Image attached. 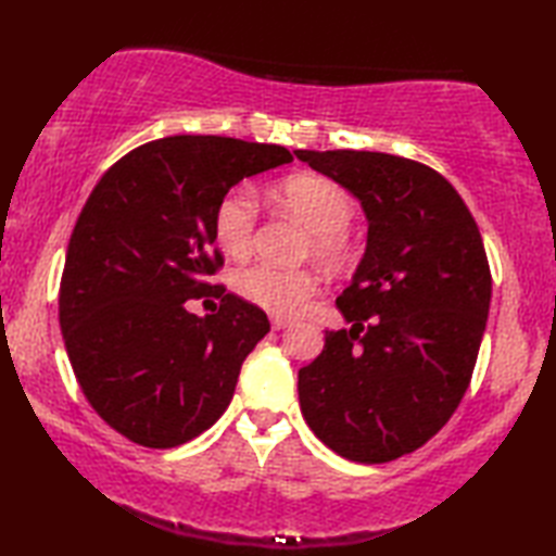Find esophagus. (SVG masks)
Masks as SVG:
<instances>
[{
  "label": "esophagus",
  "mask_w": 556,
  "mask_h": 556,
  "mask_svg": "<svg viewBox=\"0 0 556 556\" xmlns=\"http://www.w3.org/2000/svg\"><path fill=\"white\" fill-rule=\"evenodd\" d=\"M270 326H274L276 331H280V328L290 326V319H288V316H270Z\"/></svg>",
  "instance_id": "34e87169"
}]
</instances>
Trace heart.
<instances>
[{
  "label": "heart",
  "instance_id": "heart-1",
  "mask_svg": "<svg viewBox=\"0 0 556 556\" xmlns=\"http://www.w3.org/2000/svg\"><path fill=\"white\" fill-rule=\"evenodd\" d=\"M278 201L309 230L312 252L326 264L348 258L345 228L355 218V201L338 182L321 175H294L278 187ZM256 201L252 191L235 187L225 191L213 211V237L225 254L240 258L254 242ZM319 286L309 268H278L254 264L237 274V290L249 302L274 314H298Z\"/></svg>",
  "mask_w": 556,
  "mask_h": 556
}]
</instances>
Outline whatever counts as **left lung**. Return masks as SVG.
Instances as JSON below:
<instances>
[{
	"label": "left lung",
	"instance_id": "8db88e82",
	"mask_svg": "<svg viewBox=\"0 0 556 556\" xmlns=\"http://www.w3.org/2000/svg\"><path fill=\"white\" fill-rule=\"evenodd\" d=\"M359 199L367 249L336 300L353 326L298 374L312 432L338 456L389 463L456 413L490 314L478 223L437 169L371 151H294Z\"/></svg>",
	"mask_w": 556,
	"mask_h": 556
}]
</instances>
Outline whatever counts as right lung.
I'll return each instance as SVG.
<instances>
[{
	"instance_id": "right-lung-1",
	"label": "right lung",
	"mask_w": 556,
	"mask_h": 556,
	"mask_svg": "<svg viewBox=\"0 0 556 556\" xmlns=\"http://www.w3.org/2000/svg\"><path fill=\"white\" fill-rule=\"evenodd\" d=\"M290 161L274 143L167 136L119 157L90 191L66 247L60 326L88 403L134 444H187L230 405L270 324L211 282L223 266L213 211L244 177ZM201 296L220 299L219 312L191 315Z\"/></svg>"
}]
</instances>
